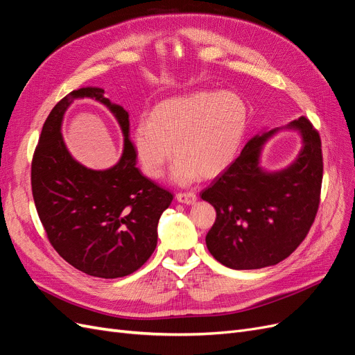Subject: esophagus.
<instances>
[{"mask_svg":"<svg viewBox=\"0 0 355 355\" xmlns=\"http://www.w3.org/2000/svg\"><path fill=\"white\" fill-rule=\"evenodd\" d=\"M176 200L182 204H188V206H191V204H194L197 201V196L194 192H179L176 196Z\"/></svg>","mask_w":355,"mask_h":355,"instance_id":"obj_1","label":"esophagus"}]
</instances>
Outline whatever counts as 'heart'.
Masks as SVG:
<instances>
[{"instance_id":"1","label":"heart","mask_w":355,"mask_h":355,"mask_svg":"<svg viewBox=\"0 0 355 355\" xmlns=\"http://www.w3.org/2000/svg\"><path fill=\"white\" fill-rule=\"evenodd\" d=\"M247 127L245 103L237 94L197 92L158 103L139 121L132 148L144 173L158 179L176 153L170 180L191 185L227 168L239 153ZM175 149H173V145Z\"/></svg>"}]
</instances>
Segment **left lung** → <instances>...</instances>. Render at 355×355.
<instances>
[{
	"instance_id": "1",
	"label": "left lung",
	"mask_w": 355,
	"mask_h": 355,
	"mask_svg": "<svg viewBox=\"0 0 355 355\" xmlns=\"http://www.w3.org/2000/svg\"><path fill=\"white\" fill-rule=\"evenodd\" d=\"M283 128L297 130L303 148L287 168L270 172L260 164L261 149ZM321 180L320 135L305 116L253 136L240 157L200 194L216 210L206 235L209 252L232 270L282 262L304 241L315 219Z\"/></svg>"
}]
</instances>
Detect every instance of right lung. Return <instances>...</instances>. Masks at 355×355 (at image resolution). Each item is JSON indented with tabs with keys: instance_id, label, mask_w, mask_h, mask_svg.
I'll return each mask as SVG.
<instances>
[{
	"instance_id": "1",
	"label": "right lung",
	"mask_w": 355,
	"mask_h": 355,
	"mask_svg": "<svg viewBox=\"0 0 355 355\" xmlns=\"http://www.w3.org/2000/svg\"><path fill=\"white\" fill-rule=\"evenodd\" d=\"M84 97L105 104L122 128L123 154L110 169L83 166L62 142V115L75 98ZM128 133L123 106L105 98L103 89L83 87L51 110L32 158V196L51 245L92 277L118 278L139 270L155 250L159 216L173 200L136 167Z\"/></svg>"
}]
</instances>
